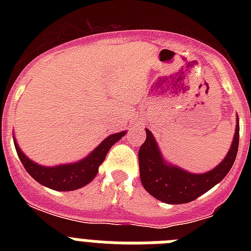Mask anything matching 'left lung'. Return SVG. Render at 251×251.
I'll return each mask as SVG.
<instances>
[{"label": "left lung", "mask_w": 251, "mask_h": 251, "mask_svg": "<svg viewBox=\"0 0 251 251\" xmlns=\"http://www.w3.org/2000/svg\"><path fill=\"white\" fill-rule=\"evenodd\" d=\"M230 151L224 161L207 174L195 175L175 166L167 165L152 133L146 129L147 137L138 152L141 182L146 191L162 202L178 205L196 200L229 174L234 165L239 147V119Z\"/></svg>", "instance_id": "left-lung-1"}]
</instances>
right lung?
Returning a JSON list of instances; mask_svg holds the SVG:
<instances>
[{
  "label": "right lung",
  "mask_w": 251,
  "mask_h": 251,
  "mask_svg": "<svg viewBox=\"0 0 251 251\" xmlns=\"http://www.w3.org/2000/svg\"><path fill=\"white\" fill-rule=\"evenodd\" d=\"M124 134H126V132L114 133V134L109 136L108 138L104 139L89 156L85 157L81 161L70 163V165L55 166V167H44V166H40L32 162L21 152L16 141L13 142H15V147H16L20 161L32 178L36 179L37 182L41 183V185L51 188V190L73 191V190H77V188L83 187V186L88 185L90 181H93V178L98 174L99 166L105 159L108 151Z\"/></svg>",
  "instance_id": "obj_1"
}]
</instances>
